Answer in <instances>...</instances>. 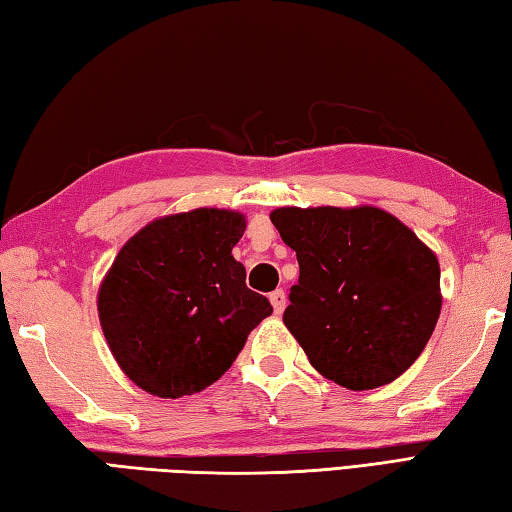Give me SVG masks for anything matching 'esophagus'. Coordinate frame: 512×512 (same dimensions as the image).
I'll use <instances>...</instances> for the list:
<instances>
[{"mask_svg":"<svg viewBox=\"0 0 512 512\" xmlns=\"http://www.w3.org/2000/svg\"><path fill=\"white\" fill-rule=\"evenodd\" d=\"M269 301H272V305H274V312H276V314H283L285 305H287V296H285L283 289H276V292L269 294Z\"/></svg>","mask_w":512,"mask_h":512,"instance_id":"34e87169","label":"esophagus"}]
</instances>
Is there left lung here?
Returning <instances> with one entry per match:
<instances>
[{
	"instance_id": "8db88e82",
	"label": "left lung",
	"mask_w": 512,
	"mask_h": 512,
	"mask_svg": "<svg viewBox=\"0 0 512 512\" xmlns=\"http://www.w3.org/2000/svg\"><path fill=\"white\" fill-rule=\"evenodd\" d=\"M272 223L301 269L283 321L314 368L347 390L399 379L435 332L437 256L376 207H283Z\"/></svg>"
}]
</instances>
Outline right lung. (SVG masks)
I'll return each mask as SVG.
<instances>
[{
	"label": "right lung",
	"mask_w": 512,
	"mask_h": 512,
	"mask_svg": "<svg viewBox=\"0 0 512 512\" xmlns=\"http://www.w3.org/2000/svg\"><path fill=\"white\" fill-rule=\"evenodd\" d=\"M236 211L196 209L153 220L115 256L100 287V323L129 379L162 399L209 388L274 312L231 256Z\"/></svg>",
	"instance_id": "add662e5"
}]
</instances>
